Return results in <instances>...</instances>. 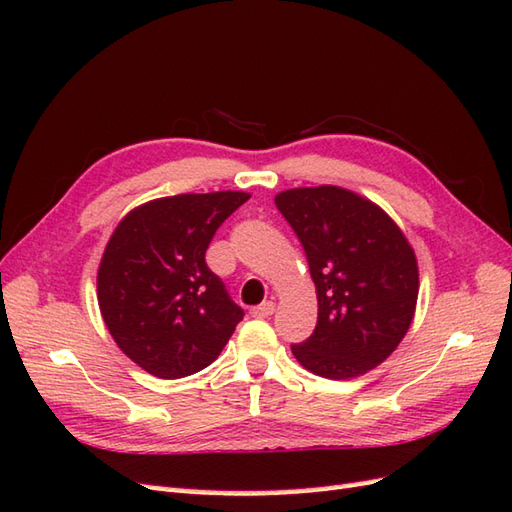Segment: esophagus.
<instances>
[{
    "label": "esophagus",
    "mask_w": 512,
    "mask_h": 512,
    "mask_svg": "<svg viewBox=\"0 0 512 512\" xmlns=\"http://www.w3.org/2000/svg\"><path fill=\"white\" fill-rule=\"evenodd\" d=\"M273 312H275V303H273V301H264V303H259V306L250 308V317H255V319H268Z\"/></svg>",
    "instance_id": "34e87169"
}]
</instances>
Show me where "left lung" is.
<instances>
[{"mask_svg": "<svg viewBox=\"0 0 512 512\" xmlns=\"http://www.w3.org/2000/svg\"><path fill=\"white\" fill-rule=\"evenodd\" d=\"M275 204L306 250L319 299L317 328L292 354L323 378L369 372L396 350L416 310L418 264L405 235L339 187L290 189Z\"/></svg>", "mask_w": 512, "mask_h": 512, "instance_id": "8db88e82", "label": "left lung"}]
</instances>
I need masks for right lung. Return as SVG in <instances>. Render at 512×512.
Instances as JSON below:
<instances>
[{
  "label": "right lung",
  "instance_id": "obj_1",
  "mask_svg": "<svg viewBox=\"0 0 512 512\" xmlns=\"http://www.w3.org/2000/svg\"><path fill=\"white\" fill-rule=\"evenodd\" d=\"M248 198L239 191L173 195L138 206L116 226L99 268V306L118 347L145 372H200L244 319L204 255Z\"/></svg>",
  "mask_w": 512,
  "mask_h": 512
}]
</instances>
